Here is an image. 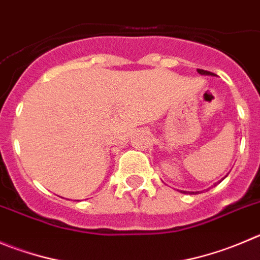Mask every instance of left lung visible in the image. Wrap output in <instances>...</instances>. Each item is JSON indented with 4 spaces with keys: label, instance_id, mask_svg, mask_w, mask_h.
<instances>
[{
    "label": "left lung",
    "instance_id": "1",
    "mask_svg": "<svg viewBox=\"0 0 260 260\" xmlns=\"http://www.w3.org/2000/svg\"><path fill=\"white\" fill-rule=\"evenodd\" d=\"M198 72H199V74H201V75H213V73H210V72H208V70H203V69H198ZM220 182V181H219ZM181 192H187V191H181ZM191 193H193V192H191ZM196 193V192H195Z\"/></svg>",
    "mask_w": 260,
    "mask_h": 260
}]
</instances>
